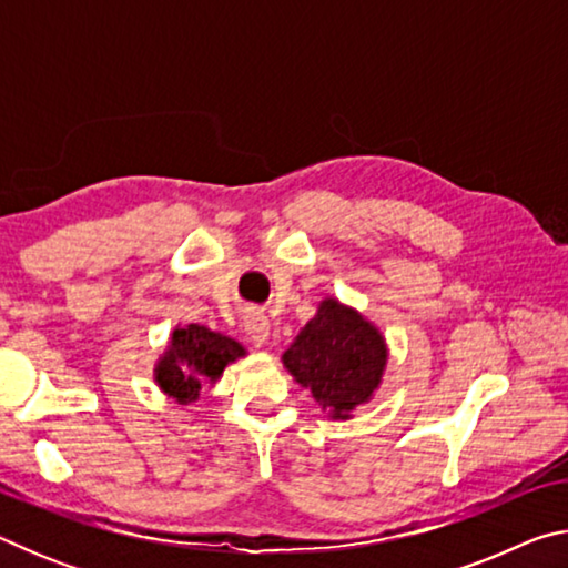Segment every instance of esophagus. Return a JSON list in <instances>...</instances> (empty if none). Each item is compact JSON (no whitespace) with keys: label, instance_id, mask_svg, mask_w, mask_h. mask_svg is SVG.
Listing matches in <instances>:
<instances>
[{"label":"esophagus","instance_id":"34e87169","mask_svg":"<svg viewBox=\"0 0 568 568\" xmlns=\"http://www.w3.org/2000/svg\"><path fill=\"white\" fill-rule=\"evenodd\" d=\"M245 333L250 335V341L257 343V345H265L271 341V321H267V315H263L261 311H247L245 313Z\"/></svg>","mask_w":568,"mask_h":568}]
</instances>
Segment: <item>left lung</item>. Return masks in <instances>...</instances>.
<instances>
[{
  "mask_svg": "<svg viewBox=\"0 0 568 568\" xmlns=\"http://www.w3.org/2000/svg\"><path fill=\"white\" fill-rule=\"evenodd\" d=\"M283 365L297 386L311 390L333 420H351L371 403L388 365L386 335L358 307L323 297L283 353Z\"/></svg>",
  "mask_w": 568,
  "mask_h": 568,
  "instance_id": "obj_1",
  "label": "left lung"
}]
</instances>
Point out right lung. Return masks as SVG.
Masks as SVG:
<instances>
[{"instance_id":"add662e5","label":"right lung","mask_w":568,"mask_h":568,"mask_svg":"<svg viewBox=\"0 0 568 568\" xmlns=\"http://www.w3.org/2000/svg\"><path fill=\"white\" fill-rule=\"evenodd\" d=\"M243 343L225 333L210 331L207 325H175L165 351L155 361L158 388L178 406H187L200 398L203 386H215L230 363L245 358Z\"/></svg>"}]
</instances>
